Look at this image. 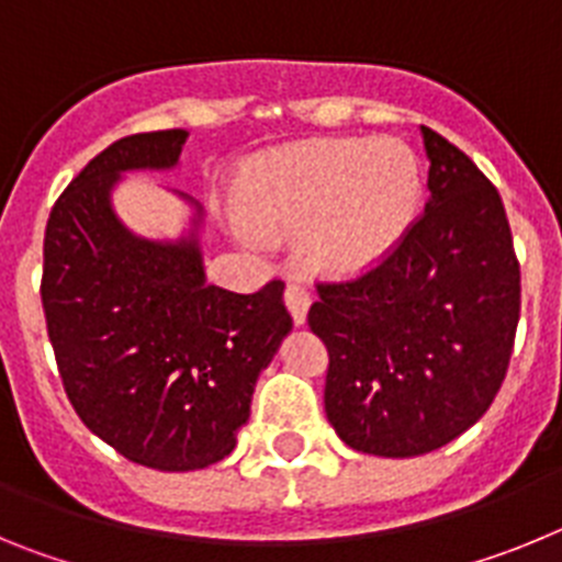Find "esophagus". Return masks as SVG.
<instances>
[{
	"instance_id": "esophagus-1",
	"label": "esophagus",
	"mask_w": 562,
	"mask_h": 562,
	"mask_svg": "<svg viewBox=\"0 0 562 562\" xmlns=\"http://www.w3.org/2000/svg\"><path fill=\"white\" fill-rule=\"evenodd\" d=\"M284 301H286V310H290L292 321L297 326L306 324V310H310V292L304 290L301 281H290L284 290Z\"/></svg>"
}]
</instances>
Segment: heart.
Wrapping results in <instances>:
<instances>
[{
	"label": "heart",
	"instance_id": "1",
	"mask_svg": "<svg viewBox=\"0 0 562 562\" xmlns=\"http://www.w3.org/2000/svg\"><path fill=\"white\" fill-rule=\"evenodd\" d=\"M422 202V168L402 140H315L258 157L238 207L265 236L306 231L312 270L355 276L389 256Z\"/></svg>",
	"mask_w": 562,
	"mask_h": 562
}]
</instances>
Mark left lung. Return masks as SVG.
I'll list each match as a JSON object with an SVG mask.
<instances>
[{"instance_id": "1", "label": "left lung", "mask_w": 562, "mask_h": 562, "mask_svg": "<svg viewBox=\"0 0 562 562\" xmlns=\"http://www.w3.org/2000/svg\"><path fill=\"white\" fill-rule=\"evenodd\" d=\"M425 211L349 281H321L310 329L329 351L324 405L349 448L430 453L473 428L504 382L520 265L504 202L470 157L422 126Z\"/></svg>"}]
</instances>
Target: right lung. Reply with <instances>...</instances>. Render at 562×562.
Segmentation results:
<instances>
[{
	"label": "right lung",
	"mask_w": 562,
	"mask_h": 562,
	"mask_svg": "<svg viewBox=\"0 0 562 562\" xmlns=\"http://www.w3.org/2000/svg\"><path fill=\"white\" fill-rule=\"evenodd\" d=\"M186 137L114 140L64 188L44 231V321L72 408L128 461L166 473L236 448L258 374L292 329L281 278L222 290L196 241H146L112 213L117 173L177 166Z\"/></svg>",
	"instance_id": "obj_1"
}]
</instances>
